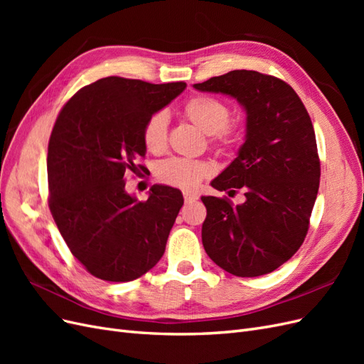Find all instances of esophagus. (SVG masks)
<instances>
[{
  "mask_svg": "<svg viewBox=\"0 0 364 364\" xmlns=\"http://www.w3.org/2000/svg\"><path fill=\"white\" fill-rule=\"evenodd\" d=\"M183 199L186 203H191V202H196L197 199H199V196L191 193V191H183Z\"/></svg>",
  "mask_w": 364,
  "mask_h": 364,
  "instance_id": "esophagus-1",
  "label": "esophagus"
}]
</instances>
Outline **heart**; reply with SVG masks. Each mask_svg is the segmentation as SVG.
<instances>
[{"mask_svg": "<svg viewBox=\"0 0 364 364\" xmlns=\"http://www.w3.org/2000/svg\"><path fill=\"white\" fill-rule=\"evenodd\" d=\"M182 115L193 126L209 136V141L222 150L235 147L241 139V130L237 126L228 124L229 107L217 98L208 95L191 97L182 107ZM168 118L165 112L153 114L142 130V141L150 153L164 151L167 146ZM209 174V167L200 161L171 158L161 162L156 167V178L171 186L182 190H194Z\"/></svg>", "mask_w": 364, "mask_h": 364, "instance_id": "b5f03b06", "label": "heart"}]
</instances>
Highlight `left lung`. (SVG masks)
<instances>
[{
	"label": "left lung",
	"instance_id": "1",
	"mask_svg": "<svg viewBox=\"0 0 364 364\" xmlns=\"http://www.w3.org/2000/svg\"><path fill=\"white\" fill-rule=\"evenodd\" d=\"M235 98L246 111L237 158L211 182L246 202L203 196L202 243L217 266L241 278L277 270L304 243L318 191L316 135L301 98L273 75L235 70L193 85Z\"/></svg>",
	"mask_w": 364,
	"mask_h": 364
}]
</instances>
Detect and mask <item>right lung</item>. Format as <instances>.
I'll return each instance as SVG.
<instances>
[{
    "label": "right lung",
    "instance_id": "right-lung-1",
    "mask_svg": "<svg viewBox=\"0 0 364 364\" xmlns=\"http://www.w3.org/2000/svg\"><path fill=\"white\" fill-rule=\"evenodd\" d=\"M186 83L105 77L77 91L48 142L50 211L73 255L95 278L134 281L156 266L183 205L182 193L153 185L139 202L126 193L124 174L146 156L147 119Z\"/></svg>",
    "mask_w": 364,
    "mask_h": 364
}]
</instances>
